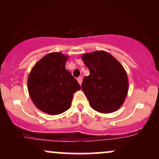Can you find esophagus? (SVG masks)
Segmentation results:
<instances>
[{
	"instance_id": "esophagus-1",
	"label": "esophagus",
	"mask_w": 159,
	"mask_h": 159,
	"mask_svg": "<svg viewBox=\"0 0 159 159\" xmlns=\"http://www.w3.org/2000/svg\"><path fill=\"white\" fill-rule=\"evenodd\" d=\"M77 80H78V84H79L80 85H81V84H82V78L81 77H78L77 78Z\"/></svg>"
}]
</instances>
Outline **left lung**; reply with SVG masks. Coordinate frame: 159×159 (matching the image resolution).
I'll return each instance as SVG.
<instances>
[{
  "label": "left lung",
  "instance_id": "left-lung-1",
  "mask_svg": "<svg viewBox=\"0 0 159 159\" xmlns=\"http://www.w3.org/2000/svg\"><path fill=\"white\" fill-rule=\"evenodd\" d=\"M81 58L90 70V75L84 78L81 89L90 107L103 114L118 110L129 90L127 74L123 66L104 51L86 53Z\"/></svg>",
  "mask_w": 159,
  "mask_h": 159
}]
</instances>
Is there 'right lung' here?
<instances>
[{
	"label": "right lung",
	"instance_id": "add662e5",
	"mask_svg": "<svg viewBox=\"0 0 159 159\" xmlns=\"http://www.w3.org/2000/svg\"><path fill=\"white\" fill-rule=\"evenodd\" d=\"M68 56L49 53L33 67L27 90L38 109L50 115L63 113L71 107L74 93L81 89L77 80L66 69Z\"/></svg>",
	"mask_w": 159,
	"mask_h": 159
}]
</instances>
